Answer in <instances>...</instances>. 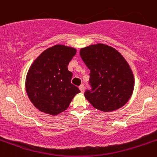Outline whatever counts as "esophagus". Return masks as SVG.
Returning <instances> with one entry per match:
<instances>
[{
	"label": "esophagus",
	"instance_id": "34e87169",
	"mask_svg": "<svg viewBox=\"0 0 157 157\" xmlns=\"http://www.w3.org/2000/svg\"><path fill=\"white\" fill-rule=\"evenodd\" d=\"M79 90H80V91H81V92H84V91H85L84 85H83V84L80 85V86H79Z\"/></svg>",
	"mask_w": 157,
	"mask_h": 157
}]
</instances>
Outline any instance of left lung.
Listing matches in <instances>:
<instances>
[{
    "label": "left lung",
    "instance_id": "1",
    "mask_svg": "<svg viewBox=\"0 0 157 157\" xmlns=\"http://www.w3.org/2000/svg\"><path fill=\"white\" fill-rule=\"evenodd\" d=\"M80 56L90 70L91 90L84 96L91 105L105 113L126 105L132 96L135 78L122 55L109 45L96 44L82 48Z\"/></svg>",
    "mask_w": 157,
    "mask_h": 157
}]
</instances>
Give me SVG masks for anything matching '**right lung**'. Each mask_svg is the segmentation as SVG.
I'll use <instances>...</instances> for the list:
<instances>
[{
    "mask_svg": "<svg viewBox=\"0 0 157 157\" xmlns=\"http://www.w3.org/2000/svg\"><path fill=\"white\" fill-rule=\"evenodd\" d=\"M75 48L57 44L44 50L31 64L26 77V91L40 112L56 116L67 109L79 89L71 83L67 66L76 54Z\"/></svg>",
    "mask_w": 157,
    "mask_h": 157,
    "instance_id": "right-lung-1",
    "label": "right lung"
}]
</instances>
